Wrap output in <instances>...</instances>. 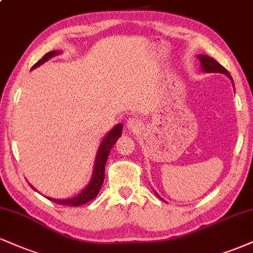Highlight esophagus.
<instances>
[{
  "mask_svg": "<svg viewBox=\"0 0 253 253\" xmlns=\"http://www.w3.org/2000/svg\"><path fill=\"white\" fill-rule=\"evenodd\" d=\"M141 126H142V123L136 118H129L128 120L126 121V127L129 130H136L141 128Z\"/></svg>",
  "mask_w": 253,
  "mask_h": 253,
  "instance_id": "1",
  "label": "esophagus"
}]
</instances>
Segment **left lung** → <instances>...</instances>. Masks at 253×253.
Here are the masks:
<instances>
[{
	"instance_id": "8db88e82",
	"label": "left lung",
	"mask_w": 253,
	"mask_h": 253,
	"mask_svg": "<svg viewBox=\"0 0 253 253\" xmlns=\"http://www.w3.org/2000/svg\"><path fill=\"white\" fill-rule=\"evenodd\" d=\"M198 59L200 60V67H202L203 72H205V73H220V74H225L227 78L230 79L231 81H232V84H233V80H232V78H231L230 73L227 72L226 69H225L224 67L220 65V63H218L217 61L213 59V57L208 56V55H198ZM156 194L158 197H159V194H158L157 192H156ZM160 199H161V198H160Z\"/></svg>"
}]
</instances>
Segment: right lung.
I'll return each mask as SVG.
<instances>
[{
  "label": "right lung",
  "instance_id": "1",
  "mask_svg": "<svg viewBox=\"0 0 253 253\" xmlns=\"http://www.w3.org/2000/svg\"><path fill=\"white\" fill-rule=\"evenodd\" d=\"M59 54H61L60 50L49 51V53L45 54L41 60H39L38 62L33 66L32 69L38 68L39 66H41L42 63L45 62V61L51 59V57L59 55ZM121 132H123V124H118L115 125L113 128L109 130L107 134L105 135V138L102 139L101 144H100L99 148H97L95 161H94L92 179H90V181L88 182L87 186L84 187V190L78 194V196L68 198V199H55V198H50V197H45V198L49 199L50 202L53 203L60 204V205H68V206H80L94 199V198L99 194L100 188H101L103 180H105V165H106V161L108 159L109 152H111L112 147H113L115 142H117V140L121 136ZM30 187H32L33 190H35L32 185H30Z\"/></svg>",
  "mask_w": 253,
  "mask_h": 253
}]
</instances>
